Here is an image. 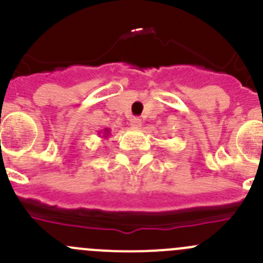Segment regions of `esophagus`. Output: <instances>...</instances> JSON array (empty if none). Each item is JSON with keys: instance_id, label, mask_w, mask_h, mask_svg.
<instances>
[{"instance_id": "34e87169", "label": "esophagus", "mask_w": 263, "mask_h": 263, "mask_svg": "<svg viewBox=\"0 0 263 263\" xmlns=\"http://www.w3.org/2000/svg\"><path fill=\"white\" fill-rule=\"evenodd\" d=\"M129 124H131V127H134V128H139V127L141 126V119L137 118V117H132V118L129 119Z\"/></svg>"}]
</instances>
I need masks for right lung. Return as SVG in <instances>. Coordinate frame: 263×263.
I'll list each match as a JSON object with an SVG mask.
<instances>
[{
	"mask_svg": "<svg viewBox=\"0 0 263 263\" xmlns=\"http://www.w3.org/2000/svg\"><path fill=\"white\" fill-rule=\"evenodd\" d=\"M109 135H110V129H109V128H105V129H104V132H103V137H108Z\"/></svg>",
	"mask_w": 263,
	"mask_h": 263,
	"instance_id": "add662e5",
	"label": "right lung"
}]
</instances>
